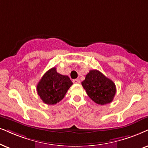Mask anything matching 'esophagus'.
<instances>
[{
  "instance_id": "1",
  "label": "esophagus",
  "mask_w": 148,
  "mask_h": 148,
  "mask_svg": "<svg viewBox=\"0 0 148 148\" xmlns=\"http://www.w3.org/2000/svg\"><path fill=\"white\" fill-rule=\"evenodd\" d=\"M73 83H80V80L78 79V78H76V79H74L73 80Z\"/></svg>"
}]
</instances>
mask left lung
I'll return each instance as SVG.
<instances>
[{
	"label": "left lung",
	"instance_id": "1",
	"mask_svg": "<svg viewBox=\"0 0 148 148\" xmlns=\"http://www.w3.org/2000/svg\"><path fill=\"white\" fill-rule=\"evenodd\" d=\"M81 84L88 96L100 105L111 102L115 95V83L97 70L89 71Z\"/></svg>",
	"mask_w": 148,
	"mask_h": 148
}]
</instances>
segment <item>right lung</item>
Segmentation results:
<instances>
[{"label": "right lung", "instance_id": "right-lung-1", "mask_svg": "<svg viewBox=\"0 0 148 148\" xmlns=\"http://www.w3.org/2000/svg\"><path fill=\"white\" fill-rule=\"evenodd\" d=\"M72 84L68 76L61 75L56 68H52L45 73L37 84V94L44 103L53 105L64 98Z\"/></svg>", "mask_w": 148, "mask_h": 148}]
</instances>
